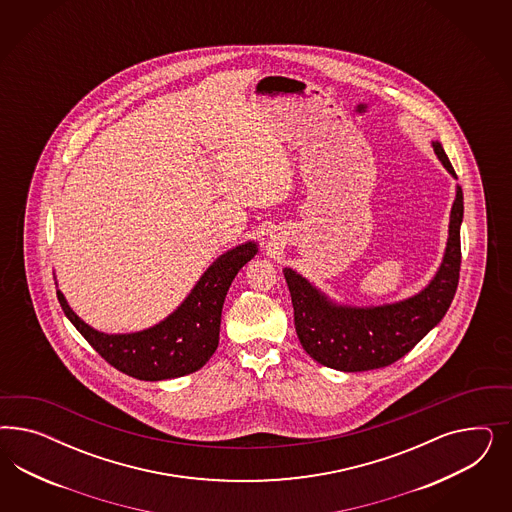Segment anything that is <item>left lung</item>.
<instances>
[{"mask_svg": "<svg viewBox=\"0 0 512 512\" xmlns=\"http://www.w3.org/2000/svg\"><path fill=\"white\" fill-rule=\"evenodd\" d=\"M432 146L443 167L456 178L443 146L437 140ZM462 217L464 193L462 187L456 186L443 263L419 295L396 304L373 308L341 306L295 270L285 268L283 276L295 308L296 334L304 351L315 362L340 372L385 368L407 355L445 317L456 295L462 263Z\"/></svg>", "mask_w": 512, "mask_h": 512, "instance_id": "left-lung-1", "label": "left lung"}]
</instances>
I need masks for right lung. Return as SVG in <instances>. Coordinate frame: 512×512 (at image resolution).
<instances>
[{
    "mask_svg": "<svg viewBox=\"0 0 512 512\" xmlns=\"http://www.w3.org/2000/svg\"><path fill=\"white\" fill-rule=\"evenodd\" d=\"M255 253V242L229 249L210 264L178 310L159 325L133 334L93 330L69 308L62 291L58 300L67 319L110 366L140 381L174 379L201 370L214 355L227 291Z\"/></svg>",
    "mask_w": 512,
    "mask_h": 512,
    "instance_id": "add662e5",
    "label": "right lung"
}]
</instances>
